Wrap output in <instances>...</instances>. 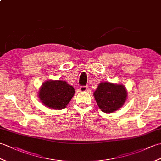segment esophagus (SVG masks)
<instances>
[{"instance_id":"34e87169","label":"esophagus","mask_w":161,"mask_h":161,"mask_svg":"<svg viewBox=\"0 0 161 161\" xmlns=\"http://www.w3.org/2000/svg\"><path fill=\"white\" fill-rule=\"evenodd\" d=\"M80 90L81 92H86L88 90V88L86 86H80Z\"/></svg>"}]
</instances>
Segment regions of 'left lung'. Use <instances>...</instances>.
I'll list each match as a JSON object with an SVG mask.
<instances>
[{
	"mask_svg": "<svg viewBox=\"0 0 161 161\" xmlns=\"http://www.w3.org/2000/svg\"><path fill=\"white\" fill-rule=\"evenodd\" d=\"M127 94L125 87L122 84L102 82L93 95L101 110L105 113H111L123 106Z\"/></svg>",
	"mask_w": 161,
	"mask_h": 161,
	"instance_id": "1",
	"label": "left lung"
}]
</instances>
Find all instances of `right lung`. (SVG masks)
I'll use <instances>...</instances> for the list:
<instances>
[{"mask_svg":"<svg viewBox=\"0 0 161 161\" xmlns=\"http://www.w3.org/2000/svg\"><path fill=\"white\" fill-rule=\"evenodd\" d=\"M75 94V89L67 82L49 80L42 84L39 91V98L44 106L52 109L65 108Z\"/></svg>","mask_w":161,"mask_h":161,"instance_id":"right-lung-1","label":"right lung"}]
</instances>
